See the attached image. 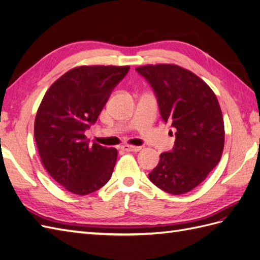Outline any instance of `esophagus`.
Here are the masks:
<instances>
[{"instance_id":"esophagus-1","label":"esophagus","mask_w":260,"mask_h":260,"mask_svg":"<svg viewBox=\"0 0 260 260\" xmlns=\"http://www.w3.org/2000/svg\"><path fill=\"white\" fill-rule=\"evenodd\" d=\"M125 152H139L141 149V146H132V145H123L121 147Z\"/></svg>"}]
</instances>
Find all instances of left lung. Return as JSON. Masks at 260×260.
<instances>
[{
	"mask_svg": "<svg viewBox=\"0 0 260 260\" xmlns=\"http://www.w3.org/2000/svg\"><path fill=\"white\" fill-rule=\"evenodd\" d=\"M136 70L153 89L161 119L176 129L174 147L160 154L148 178L169 194L186 193L203 182L221 158L224 125L218 100L201 78L177 65Z\"/></svg>",
	"mask_w": 260,
	"mask_h": 260,
	"instance_id": "8db88e82",
	"label": "left lung"
}]
</instances>
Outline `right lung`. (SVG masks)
<instances>
[{
    "instance_id": "right-lung-1",
    "label": "right lung",
    "mask_w": 260,
    "mask_h": 260,
    "mask_svg": "<svg viewBox=\"0 0 260 260\" xmlns=\"http://www.w3.org/2000/svg\"><path fill=\"white\" fill-rule=\"evenodd\" d=\"M129 66H81L69 70L45 93L35 121L44 168L67 191L88 195L113 175L117 149L91 143L85 131L98 120Z\"/></svg>"
}]
</instances>
